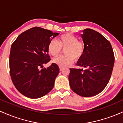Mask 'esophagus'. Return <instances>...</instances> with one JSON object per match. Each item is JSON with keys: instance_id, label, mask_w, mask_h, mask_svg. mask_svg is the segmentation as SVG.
<instances>
[{"instance_id": "obj_1", "label": "esophagus", "mask_w": 123, "mask_h": 123, "mask_svg": "<svg viewBox=\"0 0 123 123\" xmlns=\"http://www.w3.org/2000/svg\"><path fill=\"white\" fill-rule=\"evenodd\" d=\"M62 69H63V68L62 67H60V71H61V70H62Z\"/></svg>"}]
</instances>
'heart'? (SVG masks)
I'll return each instance as SVG.
<instances>
[{
    "instance_id": "obj_1",
    "label": "heart",
    "mask_w": 123,
    "mask_h": 123,
    "mask_svg": "<svg viewBox=\"0 0 123 123\" xmlns=\"http://www.w3.org/2000/svg\"><path fill=\"white\" fill-rule=\"evenodd\" d=\"M61 48H65L66 55L59 56L54 59L53 62L61 67L71 64L74 58L78 60L83 55L84 50V44L79 41L76 36L70 33L61 35L57 40L50 41L47 46V51L50 55L55 57L60 53Z\"/></svg>"
}]
</instances>
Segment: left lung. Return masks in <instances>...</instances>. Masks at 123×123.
Masks as SVG:
<instances>
[{
  "mask_svg": "<svg viewBox=\"0 0 123 123\" xmlns=\"http://www.w3.org/2000/svg\"><path fill=\"white\" fill-rule=\"evenodd\" d=\"M81 35L84 44L83 55L77 65L83 69H70V87L81 97L95 96L104 90L111 79L115 56L110 42L101 33L85 29Z\"/></svg>",
  "mask_w": 123,
  "mask_h": 123,
  "instance_id": "8db88e82",
  "label": "left lung"
}]
</instances>
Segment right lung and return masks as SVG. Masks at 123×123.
Listing matches in <instances>:
<instances>
[{
	"label": "right lung",
	"mask_w": 123,
	"mask_h": 123,
	"mask_svg": "<svg viewBox=\"0 0 123 123\" xmlns=\"http://www.w3.org/2000/svg\"><path fill=\"white\" fill-rule=\"evenodd\" d=\"M60 33L40 27L22 33L12 44L10 53V73L14 85L22 95L29 98L43 97L52 90L60 72L53 63L39 70L50 61L47 46Z\"/></svg>",
	"instance_id": "right-lung-1"
}]
</instances>
